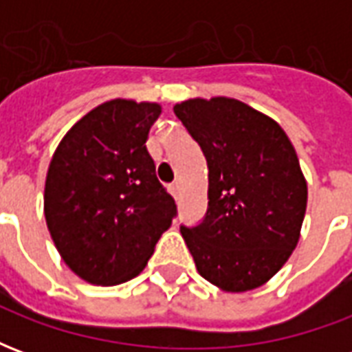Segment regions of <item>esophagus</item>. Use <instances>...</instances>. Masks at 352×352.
I'll return each instance as SVG.
<instances>
[{"label": "esophagus", "mask_w": 352, "mask_h": 352, "mask_svg": "<svg viewBox=\"0 0 352 352\" xmlns=\"http://www.w3.org/2000/svg\"><path fill=\"white\" fill-rule=\"evenodd\" d=\"M169 192H171V196H173V198L179 199V196H181V184L179 183L171 184V186H169Z\"/></svg>", "instance_id": "obj_1"}]
</instances>
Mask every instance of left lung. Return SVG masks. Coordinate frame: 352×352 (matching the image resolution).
Listing matches in <instances>:
<instances>
[{
  "mask_svg": "<svg viewBox=\"0 0 352 352\" xmlns=\"http://www.w3.org/2000/svg\"><path fill=\"white\" fill-rule=\"evenodd\" d=\"M209 168L207 213L181 226L199 275L226 292L264 285L298 245L307 184L287 133L232 98L177 103Z\"/></svg>",
  "mask_w": 352,
  "mask_h": 352,
  "instance_id": "obj_1",
  "label": "left lung"
}]
</instances>
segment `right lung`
<instances>
[{
  "mask_svg": "<svg viewBox=\"0 0 352 352\" xmlns=\"http://www.w3.org/2000/svg\"><path fill=\"white\" fill-rule=\"evenodd\" d=\"M158 103L111 100L60 141L45 183V219L60 256L92 285L143 272L177 214L146 151Z\"/></svg>",
  "mask_w": 352,
  "mask_h": 352,
  "instance_id": "obj_1",
  "label": "right lung"
}]
</instances>
